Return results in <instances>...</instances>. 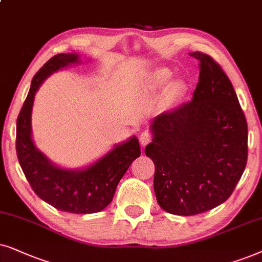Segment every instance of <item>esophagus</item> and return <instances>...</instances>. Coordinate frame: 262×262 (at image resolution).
I'll return each mask as SVG.
<instances>
[{"label": "esophagus", "mask_w": 262, "mask_h": 262, "mask_svg": "<svg viewBox=\"0 0 262 262\" xmlns=\"http://www.w3.org/2000/svg\"><path fill=\"white\" fill-rule=\"evenodd\" d=\"M139 139H140V144H141L142 147H145L146 145L149 144V142L152 141V134L148 133V132H144V133L140 135V138H139Z\"/></svg>", "instance_id": "obj_1"}]
</instances>
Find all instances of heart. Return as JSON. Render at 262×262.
I'll return each mask as SVG.
<instances>
[{
    "instance_id": "obj_1",
    "label": "heart",
    "mask_w": 262,
    "mask_h": 262,
    "mask_svg": "<svg viewBox=\"0 0 262 262\" xmlns=\"http://www.w3.org/2000/svg\"><path fill=\"white\" fill-rule=\"evenodd\" d=\"M170 78H171V73H170V71H167L165 68H160L157 69V71L153 73L152 81L156 86H163L169 81ZM181 90H182V87H181L180 83H173L171 87V92L173 95H179Z\"/></svg>"
}]
</instances>
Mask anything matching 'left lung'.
Wrapping results in <instances>:
<instances>
[{"label": "left lung", "instance_id": "left-lung-1", "mask_svg": "<svg viewBox=\"0 0 262 262\" xmlns=\"http://www.w3.org/2000/svg\"><path fill=\"white\" fill-rule=\"evenodd\" d=\"M199 60L193 99L157 116L145 153L155 163V193L164 211L194 215L232 194L247 165L248 125L228 75L211 56Z\"/></svg>", "mask_w": 262, "mask_h": 262}]
</instances>
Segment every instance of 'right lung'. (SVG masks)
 <instances>
[{
    "instance_id": "right-lung-1",
    "label": "right lung",
    "mask_w": 262,
    "mask_h": 262,
    "mask_svg": "<svg viewBox=\"0 0 262 262\" xmlns=\"http://www.w3.org/2000/svg\"><path fill=\"white\" fill-rule=\"evenodd\" d=\"M78 61L76 54L55 55L34 75L17 116L16 155L26 180L41 200L60 211L87 214L102 211L110 204L118 182L141 151L138 139L133 137L86 169L66 170L51 164L36 148L31 138L34 95L51 73Z\"/></svg>"
}]
</instances>
